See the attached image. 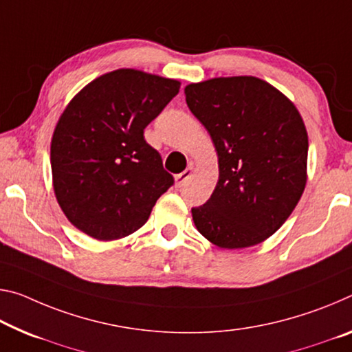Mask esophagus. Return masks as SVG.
Returning a JSON list of instances; mask_svg holds the SVG:
<instances>
[{
	"mask_svg": "<svg viewBox=\"0 0 352 352\" xmlns=\"http://www.w3.org/2000/svg\"><path fill=\"white\" fill-rule=\"evenodd\" d=\"M192 174H194V167H192V166L186 167L185 172H182L180 175H177V178H175L177 186H183V185H185V183L189 180V178L192 177Z\"/></svg>",
	"mask_w": 352,
	"mask_h": 352,
	"instance_id": "34e87169",
	"label": "esophagus"
}]
</instances>
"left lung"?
I'll list each match as a JSON object with an SVG mask.
<instances>
[{
	"instance_id": "obj_1",
	"label": "left lung",
	"mask_w": 352,
	"mask_h": 352,
	"mask_svg": "<svg viewBox=\"0 0 352 352\" xmlns=\"http://www.w3.org/2000/svg\"><path fill=\"white\" fill-rule=\"evenodd\" d=\"M188 108L217 153L211 197L192 208L202 236L221 249L263 243L282 227L307 183L309 136L294 103L256 76H219L185 87Z\"/></svg>"
}]
</instances>
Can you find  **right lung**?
Instances as JSON below:
<instances>
[{
  "mask_svg": "<svg viewBox=\"0 0 352 352\" xmlns=\"http://www.w3.org/2000/svg\"><path fill=\"white\" fill-rule=\"evenodd\" d=\"M180 81L117 69L89 82L60 114L50 148L54 196L67 219L98 241L146 224L174 183L144 128L178 94Z\"/></svg>",
  "mask_w": 352,
  "mask_h": 352,
  "instance_id": "obj_1",
  "label": "right lung"
}]
</instances>
